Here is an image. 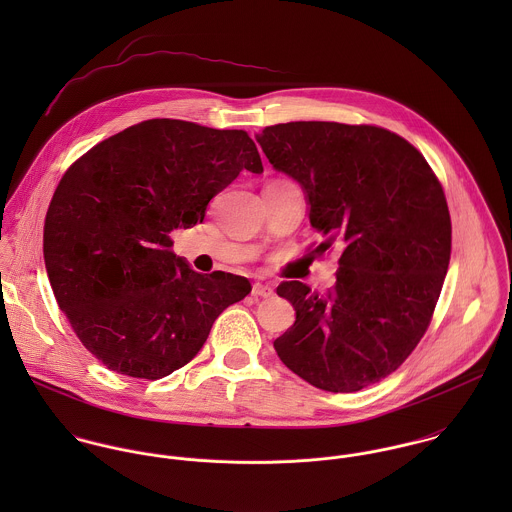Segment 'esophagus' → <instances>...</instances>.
<instances>
[{
    "label": "esophagus",
    "instance_id": "1",
    "mask_svg": "<svg viewBox=\"0 0 512 512\" xmlns=\"http://www.w3.org/2000/svg\"><path fill=\"white\" fill-rule=\"evenodd\" d=\"M252 295H256V297H272L274 290H272V286H268V284L256 282V284L252 286Z\"/></svg>",
    "mask_w": 512,
    "mask_h": 512
}]
</instances>
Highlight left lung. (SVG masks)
Masks as SVG:
<instances>
[{"mask_svg":"<svg viewBox=\"0 0 512 512\" xmlns=\"http://www.w3.org/2000/svg\"><path fill=\"white\" fill-rule=\"evenodd\" d=\"M256 142L301 185L325 238L313 252L343 248L329 292L278 286L295 323L274 349L315 388L357 392L402 365L432 321L451 254L443 189L424 155L384 128L288 122Z\"/></svg>","mask_w":512,"mask_h":512,"instance_id":"8db88e82","label":"left lung"}]
</instances>
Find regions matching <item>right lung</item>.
Segmentation results:
<instances>
[{"instance_id": "1", "label": "right lung", "mask_w": 512, "mask_h": 512, "mask_svg": "<svg viewBox=\"0 0 512 512\" xmlns=\"http://www.w3.org/2000/svg\"><path fill=\"white\" fill-rule=\"evenodd\" d=\"M262 173L244 130L157 118L76 159L45 219V268L80 343L110 370L157 380L187 365L246 278L195 272L171 252L240 171Z\"/></svg>"}]
</instances>
